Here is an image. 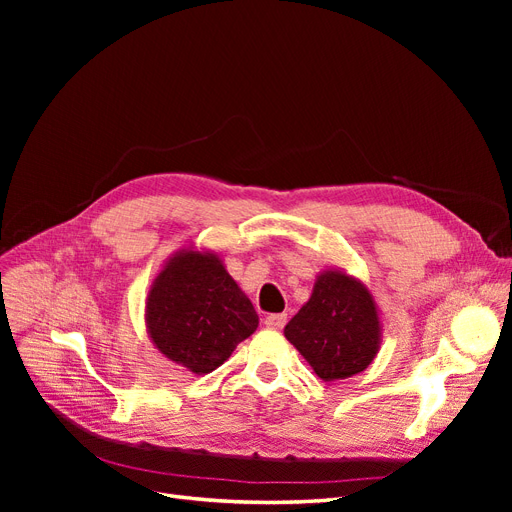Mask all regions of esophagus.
Segmentation results:
<instances>
[{"mask_svg": "<svg viewBox=\"0 0 512 512\" xmlns=\"http://www.w3.org/2000/svg\"><path fill=\"white\" fill-rule=\"evenodd\" d=\"M265 324L269 329H275V331H280L284 324H286V314H269L267 318H265Z\"/></svg>", "mask_w": 512, "mask_h": 512, "instance_id": "34e87169", "label": "esophagus"}]
</instances>
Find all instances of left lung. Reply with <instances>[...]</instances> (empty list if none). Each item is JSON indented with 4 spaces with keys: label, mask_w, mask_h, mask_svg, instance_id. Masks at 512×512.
<instances>
[{
    "label": "left lung",
    "mask_w": 512,
    "mask_h": 512,
    "mask_svg": "<svg viewBox=\"0 0 512 512\" xmlns=\"http://www.w3.org/2000/svg\"><path fill=\"white\" fill-rule=\"evenodd\" d=\"M284 335L320 380H346L376 359L382 344L380 309L361 280L342 269H324Z\"/></svg>",
    "instance_id": "1"
}]
</instances>
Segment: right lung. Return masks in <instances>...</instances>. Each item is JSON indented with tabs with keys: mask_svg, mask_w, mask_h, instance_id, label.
<instances>
[{
	"mask_svg": "<svg viewBox=\"0 0 512 512\" xmlns=\"http://www.w3.org/2000/svg\"><path fill=\"white\" fill-rule=\"evenodd\" d=\"M151 344L196 376L211 374L258 327V314L215 252L181 247L145 301Z\"/></svg>",
	"mask_w": 512,
	"mask_h": 512,
	"instance_id": "add662e5",
	"label": "right lung"
}]
</instances>
